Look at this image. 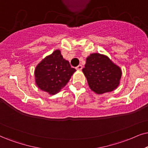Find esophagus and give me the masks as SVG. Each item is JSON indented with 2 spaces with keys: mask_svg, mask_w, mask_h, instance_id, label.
<instances>
[{
  "mask_svg": "<svg viewBox=\"0 0 148 148\" xmlns=\"http://www.w3.org/2000/svg\"><path fill=\"white\" fill-rule=\"evenodd\" d=\"M76 70H81L82 69H83V66H82L81 65H78V66L76 68Z\"/></svg>",
  "mask_w": 148,
  "mask_h": 148,
  "instance_id": "obj_1",
  "label": "esophagus"
}]
</instances>
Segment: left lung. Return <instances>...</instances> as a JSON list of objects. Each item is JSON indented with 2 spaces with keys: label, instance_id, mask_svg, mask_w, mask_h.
Segmentation results:
<instances>
[{
  "label": "left lung",
  "instance_id": "1",
  "mask_svg": "<svg viewBox=\"0 0 148 148\" xmlns=\"http://www.w3.org/2000/svg\"><path fill=\"white\" fill-rule=\"evenodd\" d=\"M83 72L89 88L97 94L111 92L117 89L122 74L118 65L107 56L100 53L88 56Z\"/></svg>",
  "mask_w": 148,
  "mask_h": 148
}]
</instances>
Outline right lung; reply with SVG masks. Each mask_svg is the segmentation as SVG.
I'll list each match as a JSON object with an SVG mask.
<instances>
[{
  "label": "right lung",
  "instance_id": "right-lung-1",
  "mask_svg": "<svg viewBox=\"0 0 148 148\" xmlns=\"http://www.w3.org/2000/svg\"><path fill=\"white\" fill-rule=\"evenodd\" d=\"M75 72L69 61L63 59L60 50H56L36 66L35 83L41 90L55 95L66 85Z\"/></svg>",
  "mask_w": 148,
  "mask_h": 148
}]
</instances>
